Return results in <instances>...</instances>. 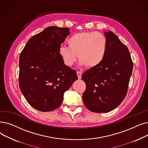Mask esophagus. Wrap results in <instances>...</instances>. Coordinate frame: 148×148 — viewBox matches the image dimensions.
Returning a JSON list of instances; mask_svg holds the SVG:
<instances>
[{"label":"esophagus","mask_w":148,"mask_h":148,"mask_svg":"<svg viewBox=\"0 0 148 148\" xmlns=\"http://www.w3.org/2000/svg\"><path fill=\"white\" fill-rule=\"evenodd\" d=\"M77 77L79 79H82V72L80 71H77Z\"/></svg>","instance_id":"esophagus-1"}]
</instances>
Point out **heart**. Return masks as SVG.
Segmentation results:
<instances>
[{
	"label": "heart",
	"mask_w": 148,
	"mask_h": 148,
	"mask_svg": "<svg viewBox=\"0 0 148 148\" xmlns=\"http://www.w3.org/2000/svg\"><path fill=\"white\" fill-rule=\"evenodd\" d=\"M68 47L62 45L59 54L65 65L71 66L77 59L82 65L94 68L104 60L108 50V40L99 32L89 31L75 33L67 41Z\"/></svg>",
	"instance_id": "1"
}]
</instances>
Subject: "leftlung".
I'll return each instance as SVG.
<instances>
[{
    "label": "left lung",
    "instance_id": "left-lung-1",
    "mask_svg": "<svg viewBox=\"0 0 148 148\" xmlns=\"http://www.w3.org/2000/svg\"><path fill=\"white\" fill-rule=\"evenodd\" d=\"M105 35L108 50L104 60L82 75L86 84L83 103L89 111L97 113L110 112L124 100L133 69L127 47L112 31Z\"/></svg>",
    "mask_w": 148,
    "mask_h": 148
}]
</instances>
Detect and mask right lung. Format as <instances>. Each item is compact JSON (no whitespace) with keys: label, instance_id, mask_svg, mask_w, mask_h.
<instances>
[{"label":"right lung","instance_id":"1","mask_svg":"<svg viewBox=\"0 0 148 148\" xmlns=\"http://www.w3.org/2000/svg\"><path fill=\"white\" fill-rule=\"evenodd\" d=\"M69 34L68 28L47 27L31 37L20 54L19 87L29 104L38 111L59 108L64 92L78 79L58 53Z\"/></svg>","mask_w":148,"mask_h":148}]
</instances>
